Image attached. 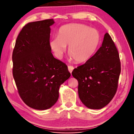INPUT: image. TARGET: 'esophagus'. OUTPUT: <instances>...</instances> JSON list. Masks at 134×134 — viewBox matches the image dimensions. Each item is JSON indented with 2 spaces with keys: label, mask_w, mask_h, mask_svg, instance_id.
Masks as SVG:
<instances>
[{
  "label": "esophagus",
  "mask_w": 134,
  "mask_h": 134,
  "mask_svg": "<svg viewBox=\"0 0 134 134\" xmlns=\"http://www.w3.org/2000/svg\"><path fill=\"white\" fill-rule=\"evenodd\" d=\"M68 69H69V71H70V73H71L72 70L74 69V67L71 66V65H69V66H68Z\"/></svg>",
  "instance_id": "1"
}]
</instances>
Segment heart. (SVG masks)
I'll use <instances>...</instances> for the list:
<instances>
[{"label": "heart", "mask_w": 134, "mask_h": 134, "mask_svg": "<svg viewBox=\"0 0 134 134\" xmlns=\"http://www.w3.org/2000/svg\"><path fill=\"white\" fill-rule=\"evenodd\" d=\"M100 42L96 29L86 25L72 24L61 26L57 37L49 41V47L57 57L61 58L68 46V54L74 62H87L96 53Z\"/></svg>", "instance_id": "heart-1"}]
</instances>
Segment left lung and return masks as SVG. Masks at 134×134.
I'll use <instances>...</instances> for the list:
<instances>
[{
	"label": "left lung",
	"mask_w": 134,
	"mask_h": 134,
	"mask_svg": "<svg viewBox=\"0 0 134 134\" xmlns=\"http://www.w3.org/2000/svg\"><path fill=\"white\" fill-rule=\"evenodd\" d=\"M120 73L118 51L106 32L102 46L94 55L72 72V76L78 81L79 96L81 102L92 109L105 107L116 93Z\"/></svg>",
	"instance_id": "8db88e82"
}]
</instances>
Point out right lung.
Masks as SVG:
<instances>
[{
	"label": "right lung",
	"mask_w": 134,
	"mask_h": 134,
	"mask_svg": "<svg viewBox=\"0 0 134 134\" xmlns=\"http://www.w3.org/2000/svg\"><path fill=\"white\" fill-rule=\"evenodd\" d=\"M54 19L29 22L16 38L12 54L13 76L24 102L45 110L54 105L61 85L71 74L65 63L54 57L49 47Z\"/></svg>",
	"instance_id": "add662e5"
}]
</instances>
